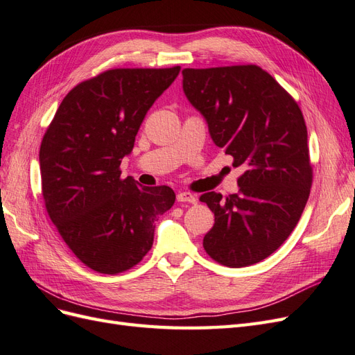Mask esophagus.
I'll return each instance as SVG.
<instances>
[{"label":"esophagus","instance_id":"obj_1","mask_svg":"<svg viewBox=\"0 0 355 355\" xmlns=\"http://www.w3.org/2000/svg\"><path fill=\"white\" fill-rule=\"evenodd\" d=\"M178 201H179V202H191V204H196V202H197V197L192 196L191 192L184 191V192H179V194H178Z\"/></svg>","mask_w":355,"mask_h":355}]
</instances>
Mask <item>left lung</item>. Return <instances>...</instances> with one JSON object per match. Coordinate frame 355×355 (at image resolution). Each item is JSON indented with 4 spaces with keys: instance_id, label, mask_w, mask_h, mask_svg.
<instances>
[{
    "instance_id": "obj_1",
    "label": "left lung",
    "mask_w": 355,
    "mask_h": 355,
    "mask_svg": "<svg viewBox=\"0 0 355 355\" xmlns=\"http://www.w3.org/2000/svg\"><path fill=\"white\" fill-rule=\"evenodd\" d=\"M182 75L213 142L234 158V167H245L239 194L200 197L214 213L204 250L230 268L261 262L292 234L313 185L302 111L257 65L187 68Z\"/></svg>"
}]
</instances>
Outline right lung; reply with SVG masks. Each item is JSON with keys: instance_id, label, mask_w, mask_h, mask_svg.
I'll return each mask as SVG.
<instances>
[{"instance_id": "1", "label": "right lung", "mask_w": 355, "mask_h": 355, "mask_svg": "<svg viewBox=\"0 0 355 355\" xmlns=\"http://www.w3.org/2000/svg\"><path fill=\"white\" fill-rule=\"evenodd\" d=\"M173 68H116L63 98L40 148L42 198L63 241L90 270L120 274L144 259L155 219L175 204L171 188L121 178V159Z\"/></svg>"}]
</instances>
